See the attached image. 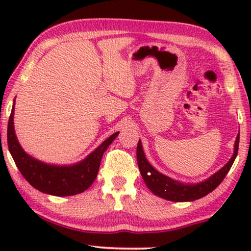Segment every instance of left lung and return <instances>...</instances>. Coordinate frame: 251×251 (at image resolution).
<instances>
[{"label":"left lung","instance_id":"1","mask_svg":"<svg viewBox=\"0 0 251 251\" xmlns=\"http://www.w3.org/2000/svg\"><path fill=\"white\" fill-rule=\"evenodd\" d=\"M239 140L240 133H238V136H236L234 151H233V155L231 156L228 162L224 167L221 168L217 173H215L210 177L207 178V179L197 184H187L179 180H175L173 178L159 173L147 161L140 139L138 142V145H137V162H138V167L143 179L147 185V187L152 191V193L162 199H166V200L174 202L194 201L205 197V195L214 191L222 183L229 169H231L236 155H238Z\"/></svg>","mask_w":251,"mask_h":251}]
</instances>
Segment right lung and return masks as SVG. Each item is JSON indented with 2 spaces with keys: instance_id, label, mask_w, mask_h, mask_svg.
<instances>
[{
  "instance_id": "obj_1",
  "label": "right lung",
  "mask_w": 251,
  "mask_h": 251,
  "mask_svg": "<svg viewBox=\"0 0 251 251\" xmlns=\"http://www.w3.org/2000/svg\"><path fill=\"white\" fill-rule=\"evenodd\" d=\"M15 100L8 123V147L25 179L40 192L56 197H71L91 186L97 177L102 154L119 135L113 133L80 162L66 166L49 164L27 154L17 139L13 125Z\"/></svg>"
}]
</instances>
